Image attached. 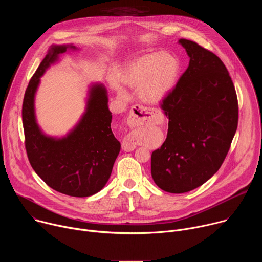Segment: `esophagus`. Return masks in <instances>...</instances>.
<instances>
[{
	"label": "esophagus",
	"mask_w": 262,
	"mask_h": 262,
	"mask_svg": "<svg viewBox=\"0 0 262 262\" xmlns=\"http://www.w3.org/2000/svg\"><path fill=\"white\" fill-rule=\"evenodd\" d=\"M156 113L154 110L147 108L142 105H135L130 110V113L127 118V124L130 127L141 126L147 123H150L156 121ZM137 147L135 137L133 135H128L124 138L122 142V149L124 151H133L134 149Z\"/></svg>",
	"instance_id": "obj_1"
}]
</instances>
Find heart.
<instances>
[{
  "mask_svg": "<svg viewBox=\"0 0 262 262\" xmlns=\"http://www.w3.org/2000/svg\"><path fill=\"white\" fill-rule=\"evenodd\" d=\"M179 69L178 60L170 54H147L132 63L125 83L138 89V94L143 100L159 102L175 86ZM121 95L124 96L125 93L121 91Z\"/></svg>",
  "mask_w": 262,
  "mask_h": 262,
  "instance_id": "b5f03b06",
  "label": "heart"
}]
</instances>
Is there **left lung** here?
<instances>
[{
  "label": "left lung",
  "instance_id": "8db88e82",
  "mask_svg": "<svg viewBox=\"0 0 262 262\" xmlns=\"http://www.w3.org/2000/svg\"><path fill=\"white\" fill-rule=\"evenodd\" d=\"M189 67L162 100L168 134L151 155V176L165 192H190L206 182L225 160L238 122V102L222 60L198 43L179 39Z\"/></svg>",
  "mask_w": 262,
  "mask_h": 262
}]
</instances>
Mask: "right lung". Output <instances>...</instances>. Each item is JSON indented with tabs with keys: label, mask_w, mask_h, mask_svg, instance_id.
<instances>
[{
	"label": "right lung",
	"mask_w": 262,
	"mask_h": 262,
	"mask_svg": "<svg viewBox=\"0 0 262 262\" xmlns=\"http://www.w3.org/2000/svg\"><path fill=\"white\" fill-rule=\"evenodd\" d=\"M67 49L76 48L52 46L29 82L21 110L25 146L32 168L52 189L72 197H89L105 185L120 151V143L111 128L112 113L105 88L91 87L86 113L62 139L43 135L34 113L39 78Z\"/></svg>",
	"instance_id": "obj_1"
}]
</instances>
